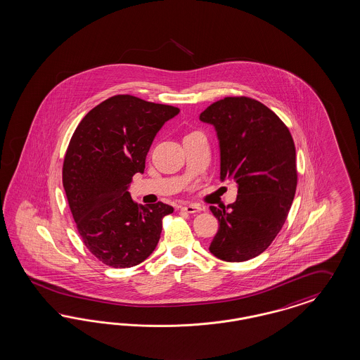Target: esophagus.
I'll return each mask as SVG.
<instances>
[{
	"instance_id": "1",
	"label": "esophagus",
	"mask_w": 360,
	"mask_h": 360,
	"mask_svg": "<svg viewBox=\"0 0 360 360\" xmlns=\"http://www.w3.org/2000/svg\"><path fill=\"white\" fill-rule=\"evenodd\" d=\"M182 210L186 211L188 214H195V212L200 211V207L197 206V205H194V203H185L182 206Z\"/></svg>"
}]
</instances>
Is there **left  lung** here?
<instances>
[{
    "label": "left lung",
    "instance_id": "left-lung-1",
    "mask_svg": "<svg viewBox=\"0 0 360 360\" xmlns=\"http://www.w3.org/2000/svg\"><path fill=\"white\" fill-rule=\"evenodd\" d=\"M219 143L221 181L238 185L236 202L219 210L211 254L226 262L258 257L285 222L297 190L295 145L285 124L259 101L227 97L200 112Z\"/></svg>",
    "mask_w": 360,
    "mask_h": 360
}]
</instances>
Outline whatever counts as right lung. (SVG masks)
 <instances>
[{
  "instance_id": "add662e5",
  "label": "right lung",
  "mask_w": 360,
  "mask_h": 360,
  "mask_svg": "<svg viewBox=\"0 0 360 360\" xmlns=\"http://www.w3.org/2000/svg\"><path fill=\"white\" fill-rule=\"evenodd\" d=\"M178 108L133 96L101 102L75 129L63 161V184L89 251L115 269L145 261L161 238L166 203L136 205L129 193L143 174L150 146Z\"/></svg>"
}]
</instances>
